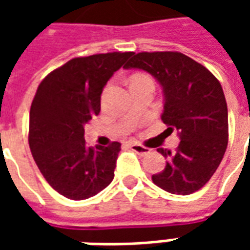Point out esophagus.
<instances>
[{"label": "esophagus", "instance_id": "esophagus-1", "mask_svg": "<svg viewBox=\"0 0 250 250\" xmlns=\"http://www.w3.org/2000/svg\"><path fill=\"white\" fill-rule=\"evenodd\" d=\"M130 148L134 152H136L138 155H147V154H150V148H147V147H143L141 145H130Z\"/></svg>", "mask_w": 250, "mask_h": 250}]
</instances>
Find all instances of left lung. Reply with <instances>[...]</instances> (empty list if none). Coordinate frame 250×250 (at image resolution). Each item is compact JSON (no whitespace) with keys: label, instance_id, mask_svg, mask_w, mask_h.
Here are the masks:
<instances>
[{"label":"left lung","instance_id":"obj_1","mask_svg":"<svg viewBox=\"0 0 250 250\" xmlns=\"http://www.w3.org/2000/svg\"><path fill=\"white\" fill-rule=\"evenodd\" d=\"M125 68L155 77L163 91V134L177 131L181 139L175 151L158 148L167 163L152 182L178 195L197 191L215 173L228 146V105L220 82L179 52L132 53Z\"/></svg>","mask_w":250,"mask_h":250}]
</instances>
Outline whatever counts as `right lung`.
Here are the masks:
<instances>
[{
	"mask_svg": "<svg viewBox=\"0 0 250 250\" xmlns=\"http://www.w3.org/2000/svg\"><path fill=\"white\" fill-rule=\"evenodd\" d=\"M132 52L72 59L40 83L29 114V147L37 167L57 193L96 195L114 179L119 142L88 147L84 125L100 112V95Z\"/></svg>",
	"mask_w": 250,
	"mask_h": 250,
	"instance_id": "add662e5",
	"label": "right lung"
}]
</instances>
